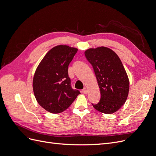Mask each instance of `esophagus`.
Returning <instances> with one entry per match:
<instances>
[{
  "mask_svg": "<svg viewBox=\"0 0 156 156\" xmlns=\"http://www.w3.org/2000/svg\"><path fill=\"white\" fill-rule=\"evenodd\" d=\"M83 94H88V89L87 88H84L83 89Z\"/></svg>",
  "mask_w": 156,
  "mask_h": 156,
  "instance_id": "34e87169",
  "label": "esophagus"
}]
</instances>
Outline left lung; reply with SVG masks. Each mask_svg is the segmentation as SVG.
<instances>
[{"mask_svg":"<svg viewBox=\"0 0 156 156\" xmlns=\"http://www.w3.org/2000/svg\"><path fill=\"white\" fill-rule=\"evenodd\" d=\"M92 66L101 94L100 100L92 105L105 114L116 112L128 96L129 81L120 58L106 47L90 48L84 52Z\"/></svg>","mask_w":156,"mask_h":156,"instance_id":"8db88e82","label":"left lung"}]
</instances>
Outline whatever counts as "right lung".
Instances as JSON below:
<instances>
[{
  "label": "right lung",
  "instance_id": "obj_1",
  "mask_svg": "<svg viewBox=\"0 0 156 156\" xmlns=\"http://www.w3.org/2000/svg\"><path fill=\"white\" fill-rule=\"evenodd\" d=\"M77 49L60 45L49 50L41 60L33 77L36 100L45 110L54 114L62 112L80 94L71 87L68 69Z\"/></svg>",
  "mask_w": 156,
  "mask_h": 156
}]
</instances>
